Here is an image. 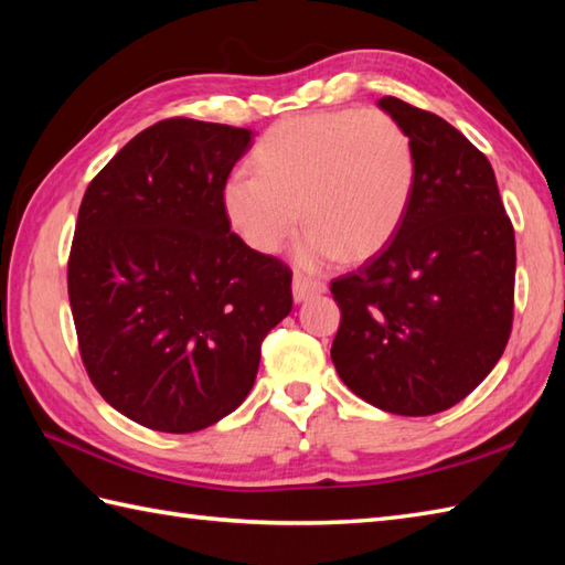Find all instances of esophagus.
I'll return each mask as SVG.
<instances>
[{
  "label": "esophagus",
  "instance_id": "34e87169",
  "mask_svg": "<svg viewBox=\"0 0 565 565\" xmlns=\"http://www.w3.org/2000/svg\"><path fill=\"white\" fill-rule=\"evenodd\" d=\"M291 291H294V301L296 303H303L308 298H316L320 294H326V284L316 281V279H308V276L296 274L294 276V284H291Z\"/></svg>",
  "mask_w": 565,
  "mask_h": 565
}]
</instances>
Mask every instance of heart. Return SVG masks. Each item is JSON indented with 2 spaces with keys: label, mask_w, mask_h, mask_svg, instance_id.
Wrapping results in <instances>:
<instances>
[{
  "label": "heart",
  "mask_w": 565,
  "mask_h": 565,
  "mask_svg": "<svg viewBox=\"0 0 565 565\" xmlns=\"http://www.w3.org/2000/svg\"><path fill=\"white\" fill-rule=\"evenodd\" d=\"M257 174L223 184V209L257 252H276L308 223L296 262L306 269L344 257L364 262L386 247L415 189L411 136L388 114L330 111L284 118L255 148Z\"/></svg>",
  "instance_id": "1"
}]
</instances>
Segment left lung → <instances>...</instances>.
<instances>
[{"label": "left lung", "mask_w": 565, "mask_h": 565, "mask_svg": "<svg viewBox=\"0 0 565 565\" xmlns=\"http://www.w3.org/2000/svg\"><path fill=\"white\" fill-rule=\"evenodd\" d=\"M411 136L415 189L391 243L334 279L342 310L332 364L379 411H447L505 352L514 301V231L495 172L444 118L379 99Z\"/></svg>", "instance_id": "8db88e82"}]
</instances>
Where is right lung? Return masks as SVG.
Returning a JSON list of instances; mask_svg holds the SVG:
<instances>
[{
  "instance_id": "right-lung-1",
  "label": "right lung",
  "mask_w": 565,
  "mask_h": 565,
  "mask_svg": "<svg viewBox=\"0 0 565 565\" xmlns=\"http://www.w3.org/2000/svg\"><path fill=\"white\" fill-rule=\"evenodd\" d=\"M249 128L167 118L84 191L67 264L82 362L134 423L189 435L247 398L291 269L231 233L223 184Z\"/></svg>"
}]
</instances>
